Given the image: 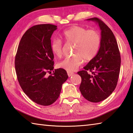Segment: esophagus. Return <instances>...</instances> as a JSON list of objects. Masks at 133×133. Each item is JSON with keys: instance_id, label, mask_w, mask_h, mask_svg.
Returning <instances> with one entry per match:
<instances>
[{"instance_id": "obj_1", "label": "esophagus", "mask_w": 133, "mask_h": 133, "mask_svg": "<svg viewBox=\"0 0 133 133\" xmlns=\"http://www.w3.org/2000/svg\"><path fill=\"white\" fill-rule=\"evenodd\" d=\"M73 74H74V72H71V71H67V74H68L69 77H71V76H72V75H73Z\"/></svg>"}]
</instances>
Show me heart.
Returning <instances> with one entry per match:
<instances>
[{"mask_svg": "<svg viewBox=\"0 0 133 133\" xmlns=\"http://www.w3.org/2000/svg\"><path fill=\"white\" fill-rule=\"evenodd\" d=\"M62 37L64 42L74 44L73 55L66 58L58 63V67L69 71L77 70L83 62L92 60L97 54L101 44L100 34L95 30H87L83 27L74 26L64 30ZM54 54L61 57L63 54V42L55 39L51 44Z\"/></svg>", "mask_w": 133, "mask_h": 133, "instance_id": "obj_1", "label": "heart"}]
</instances>
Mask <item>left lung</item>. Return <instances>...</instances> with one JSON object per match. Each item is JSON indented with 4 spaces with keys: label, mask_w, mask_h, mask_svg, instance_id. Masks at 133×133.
<instances>
[{
    "label": "left lung",
    "mask_w": 133,
    "mask_h": 133,
    "mask_svg": "<svg viewBox=\"0 0 133 133\" xmlns=\"http://www.w3.org/2000/svg\"><path fill=\"white\" fill-rule=\"evenodd\" d=\"M97 22L101 30L97 54L77 72L81 77L79 90L84 97L93 103L106 99L115 90L120 72L121 58L115 36L98 18L88 19Z\"/></svg>",
    "instance_id": "1"
}]
</instances>
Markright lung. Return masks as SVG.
<instances>
[{
	"instance_id": "add662e5",
	"label": "right lung",
	"mask_w": 133,
	"mask_h": 133,
	"mask_svg": "<svg viewBox=\"0 0 133 133\" xmlns=\"http://www.w3.org/2000/svg\"><path fill=\"white\" fill-rule=\"evenodd\" d=\"M57 29L52 24L35 25L26 30L18 45L15 67L18 82L34 102L49 105L58 99L62 84L68 78L63 69L54 70V54L51 37Z\"/></svg>"
}]
</instances>
